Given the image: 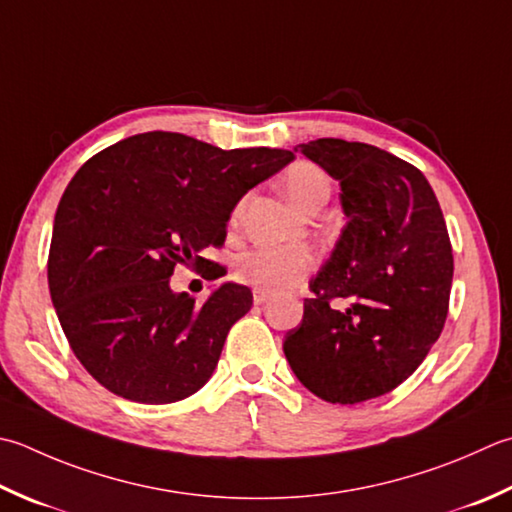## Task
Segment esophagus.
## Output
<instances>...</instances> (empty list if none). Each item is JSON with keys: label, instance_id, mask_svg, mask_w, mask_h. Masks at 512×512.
<instances>
[{"label": "esophagus", "instance_id": "1", "mask_svg": "<svg viewBox=\"0 0 512 512\" xmlns=\"http://www.w3.org/2000/svg\"><path fill=\"white\" fill-rule=\"evenodd\" d=\"M253 302H255L257 306H262V304L268 302V295L262 293V290H255V293H253Z\"/></svg>", "mask_w": 512, "mask_h": 512}]
</instances>
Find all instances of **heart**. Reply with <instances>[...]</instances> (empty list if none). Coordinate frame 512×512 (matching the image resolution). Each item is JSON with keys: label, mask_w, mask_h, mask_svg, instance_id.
<instances>
[{"label": "heart", "mask_w": 512, "mask_h": 512, "mask_svg": "<svg viewBox=\"0 0 512 512\" xmlns=\"http://www.w3.org/2000/svg\"><path fill=\"white\" fill-rule=\"evenodd\" d=\"M282 184L290 202L304 213H315L330 195V182L324 170L308 162L290 166ZM239 210L242 206L235 208L233 224L239 219ZM315 262L317 257L308 246H257L239 255L235 275L246 286L266 295H277L302 284L315 268Z\"/></svg>", "instance_id": "1"}]
</instances>
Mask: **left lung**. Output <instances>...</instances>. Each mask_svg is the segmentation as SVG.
<instances>
[{
	"mask_svg": "<svg viewBox=\"0 0 512 512\" xmlns=\"http://www.w3.org/2000/svg\"><path fill=\"white\" fill-rule=\"evenodd\" d=\"M299 148L339 179L348 222L284 353L310 393L359 404L406 382L442 335L453 248L433 188L413 164L335 137Z\"/></svg>",
	"mask_w": 512,
	"mask_h": 512,
	"instance_id": "left-lung-1",
	"label": "left lung"
}]
</instances>
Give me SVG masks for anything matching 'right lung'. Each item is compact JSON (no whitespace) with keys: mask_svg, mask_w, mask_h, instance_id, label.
Wrapping results in <instances>:
<instances>
[{"mask_svg":"<svg viewBox=\"0 0 512 512\" xmlns=\"http://www.w3.org/2000/svg\"><path fill=\"white\" fill-rule=\"evenodd\" d=\"M293 159L153 130L77 170L55 213L48 288L70 348L99 384L130 402L173 404L208 382L253 293L228 282L195 304L168 279L177 264L204 279L226 275L204 248H222L239 199Z\"/></svg>","mask_w":512,"mask_h":512,"instance_id":"right-lung-1","label":"right lung"}]
</instances>
